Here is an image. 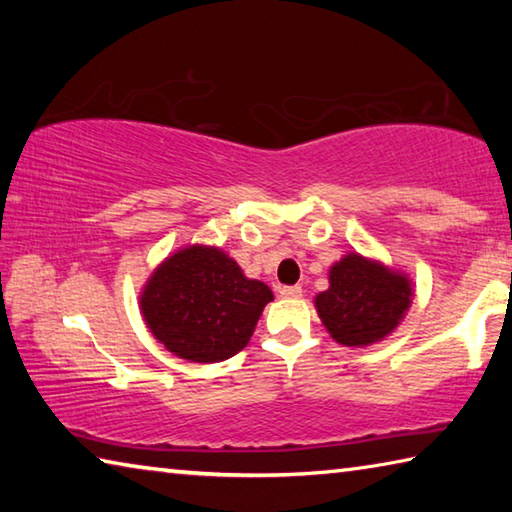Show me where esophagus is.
I'll return each instance as SVG.
<instances>
[{
  "label": "esophagus",
  "mask_w": 512,
  "mask_h": 512,
  "mask_svg": "<svg viewBox=\"0 0 512 512\" xmlns=\"http://www.w3.org/2000/svg\"><path fill=\"white\" fill-rule=\"evenodd\" d=\"M280 296L282 298H289V300H296V298H302V287H282L280 289Z\"/></svg>",
  "instance_id": "1"
}]
</instances>
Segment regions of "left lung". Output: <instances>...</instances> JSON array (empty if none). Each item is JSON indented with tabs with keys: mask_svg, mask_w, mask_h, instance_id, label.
Masks as SVG:
<instances>
[{
	"mask_svg": "<svg viewBox=\"0 0 512 512\" xmlns=\"http://www.w3.org/2000/svg\"><path fill=\"white\" fill-rule=\"evenodd\" d=\"M329 289L314 298L320 323L345 348H366L391 336L413 302L404 271L357 250L329 266Z\"/></svg>",
	"mask_w": 512,
	"mask_h": 512,
	"instance_id": "left-lung-1",
	"label": "left lung"
}]
</instances>
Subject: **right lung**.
<instances>
[{
    "instance_id": "right-lung-1",
    "label": "right lung",
    "mask_w": 512,
    "mask_h": 512,
    "mask_svg": "<svg viewBox=\"0 0 512 512\" xmlns=\"http://www.w3.org/2000/svg\"><path fill=\"white\" fill-rule=\"evenodd\" d=\"M268 284L250 280L219 246L192 244L155 266L140 291L146 327L178 359L216 363L248 345Z\"/></svg>"
}]
</instances>
